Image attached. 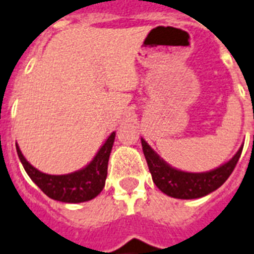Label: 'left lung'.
<instances>
[{"instance_id": "left-lung-1", "label": "left lung", "mask_w": 254, "mask_h": 254, "mask_svg": "<svg viewBox=\"0 0 254 254\" xmlns=\"http://www.w3.org/2000/svg\"><path fill=\"white\" fill-rule=\"evenodd\" d=\"M141 147L152 174V180L156 186L164 194L177 199L202 198L220 188L233 172L243 151L241 145L240 149L230 161H227L216 169L203 173H189L170 166L149 147V144L144 139H141Z\"/></svg>"}]
</instances>
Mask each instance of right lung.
I'll list each match as a JSON object with an SVG mask.
<instances>
[{
	"label": "right lung",
	"mask_w": 254,
	"mask_h": 254,
	"mask_svg": "<svg viewBox=\"0 0 254 254\" xmlns=\"http://www.w3.org/2000/svg\"><path fill=\"white\" fill-rule=\"evenodd\" d=\"M115 132L107 137L102 147L99 148L94 159L82 169L69 174L54 176L40 172L30 164L22 155L21 149L17 147L18 157L21 160L26 173L31 178L34 184L51 199L65 202V203H81L86 202L98 195L105 188L107 177V164L110 157L111 148L114 144Z\"/></svg>",
	"instance_id": "1"
}]
</instances>
